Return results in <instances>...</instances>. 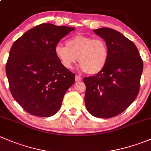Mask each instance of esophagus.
<instances>
[{
    "mask_svg": "<svg viewBox=\"0 0 151 151\" xmlns=\"http://www.w3.org/2000/svg\"><path fill=\"white\" fill-rule=\"evenodd\" d=\"M82 80V79L80 78V77H78V76H76L75 77V81L76 82H80Z\"/></svg>",
    "mask_w": 151,
    "mask_h": 151,
    "instance_id": "1",
    "label": "esophagus"
}]
</instances>
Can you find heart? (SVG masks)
I'll use <instances>...</instances> for the list:
<instances>
[{
  "label": "heart",
  "mask_w": 151,
  "mask_h": 151,
  "mask_svg": "<svg viewBox=\"0 0 151 151\" xmlns=\"http://www.w3.org/2000/svg\"><path fill=\"white\" fill-rule=\"evenodd\" d=\"M55 54L67 69L72 68L78 60L80 68L89 74L102 71L107 63L109 50L104 39L77 34L66 42V47L58 45Z\"/></svg>",
  "instance_id": "obj_1"
}]
</instances>
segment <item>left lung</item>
<instances>
[{
	"mask_svg": "<svg viewBox=\"0 0 151 151\" xmlns=\"http://www.w3.org/2000/svg\"><path fill=\"white\" fill-rule=\"evenodd\" d=\"M93 31L106 42L109 58L102 71L83 79L85 106L96 118H112L137 96L143 62L134 44L120 32L109 28Z\"/></svg>",
	"mask_w": 151,
	"mask_h": 151,
	"instance_id": "8db88e82",
	"label": "left lung"
}]
</instances>
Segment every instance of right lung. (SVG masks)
Listing matches in <instances>:
<instances>
[{
  "label": "right lung",
  "mask_w": 151,
  "mask_h": 151,
  "mask_svg": "<svg viewBox=\"0 0 151 151\" xmlns=\"http://www.w3.org/2000/svg\"><path fill=\"white\" fill-rule=\"evenodd\" d=\"M74 28L43 23L25 32L9 52L6 73L12 96L26 112L38 117L54 115L75 74L55 54L58 43Z\"/></svg>",
  "instance_id": "right-lung-1"
}]
</instances>
